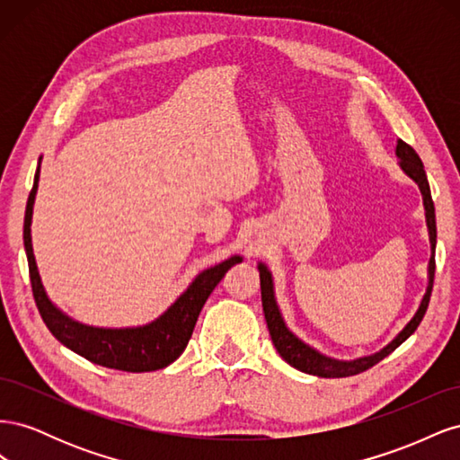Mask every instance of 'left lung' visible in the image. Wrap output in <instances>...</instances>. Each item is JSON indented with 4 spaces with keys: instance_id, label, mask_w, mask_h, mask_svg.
<instances>
[{
    "instance_id": "obj_1",
    "label": "left lung",
    "mask_w": 460,
    "mask_h": 460,
    "mask_svg": "<svg viewBox=\"0 0 460 460\" xmlns=\"http://www.w3.org/2000/svg\"><path fill=\"white\" fill-rule=\"evenodd\" d=\"M395 155L399 159L401 171L405 172L411 180H414L416 186H419L422 193V203H424V215H426V226H428V238H429V261H428V286H426V294L420 299L419 309L412 314L409 323L402 326V330L397 333V336L384 345L380 351H376L372 355H365L358 358L351 360H341V358H333L324 353L316 351L314 347L309 343H305L301 338H297L294 332H291L286 324V320L280 313V307H278L276 294H274V278L272 272L264 262H257L259 276H261V299H262V311H264V320H267V326L270 332L272 343L276 347V351L280 353V357L286 360L288 365L294 368L305 372V374H313L318 376V378H345V376H353L363 372L376 363H380L382 358H385L389 353H394L397 347L409 340L414 330L419 328L422 323V318L426 314L429 296H431V286H434V272H436V208L434 201H431V193H429V184L426 178L424 164L409 144L402 140H397L395 147Z\"/></svg>"
}]
</instances>
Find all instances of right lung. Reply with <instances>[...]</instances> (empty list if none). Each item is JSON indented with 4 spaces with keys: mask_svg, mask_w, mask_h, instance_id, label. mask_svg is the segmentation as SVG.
Listing matches in <instances>:
<instances>
[{
    "mask_svg": "<svg viewBox=\"0 0 460 460\" xmlns=\"http://www.w3.org/2000/svg\"><path fill=\"white\" fill-rule=\"evenodd\" d=\"M40 163L41 157L38 161L29 203H26L22 238L26 259H29L32 294L46 326L65 347L78 353L80 357L92 360L93 365H102L124 372H151L169 367L184 353L186 345L191 338V332L196 328L198 316L215 286L225 278L228 269L242 262L243 257L232 255L215 264V267L201 270L182 294L176 297L171 307L147 324L103 328L78 323V320L63 313L58 305L49 299L38 272L31 226L40 182Z\"/></svg>",
    "mask_w": 460,
    "mask_h": 460,
    "instance_id": "obj_1",
    "label": "right lung"
}]
</instances>
